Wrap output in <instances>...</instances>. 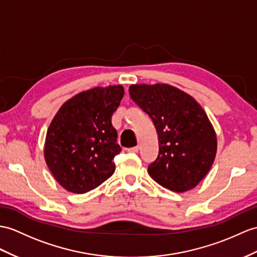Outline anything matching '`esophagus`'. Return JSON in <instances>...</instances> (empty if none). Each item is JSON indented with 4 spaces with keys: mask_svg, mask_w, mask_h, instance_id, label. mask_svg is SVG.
<instances>
[{
    "mask_svg": "<svg viewBox=\"0 0 257 257\" xmlns=\"http://www.w3.org/2000/svg\"><path fill=\"white\" fill-rule=\"evenodd\" d=\"M139 149H140L139 146H135V147H132V148H128L127 152L128 153H139Z\"/></svg>",
    "mask_w": 257,
    "mask_h": 257,
    "instance_id": "esophagus-1",
    "label": "esophagus"
}]
</instances>
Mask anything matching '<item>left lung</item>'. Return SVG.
Here are the masks:
<instances>
[{"instance_id":"left-lung-1","label":"left lung","mask_w":257,"mask_h":257,"mask_svg":"<svg viewBox=\"0 0 257 257\" xmlns=\"http://www.w3.org/2000/svg\"><path fill=\"white\" fill-rule=\"evenodd\" d=\"M133 101L152 118L159 154L149 176L166 189L192 190L208 173L217 153L215 130L192 96L167 84L131 85Z\"/></svg>"}]
</instances>
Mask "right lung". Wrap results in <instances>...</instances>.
<instances>
[{
  "instance_id": "right-lung-1",
  "label": "right lung",
  "mask_w": 257,
  "mask_h": 257,
  "mask_svg": "<svg viewBox=\"0 0 257 257\" xmlns=\"http://www.w3.org/2000/svg\"><path fill=\"white\" fill-rule=\"evenodd\" d=\"M124 96L121 85L77 93L60 108L50 124L45 159L65 190L84 194L114 173L120 154L111 117Z\"/></svg>"
}]
</instances>
